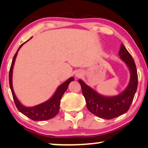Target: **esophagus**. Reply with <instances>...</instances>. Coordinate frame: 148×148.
<instances>
[{
	"label": "esophagus",
	"mask_w": 148,
	"mask_h": 148,
	"mask_svg": "<svg viewBox=\"0 0 148 148\" xmlns=\"http://www.w3.org/2000/svg\"><path fill=\"white\" fill-rule=\"evenodd\" d=\"M82 75V72L81 71H77L75 73V77H81Z\"/></svg>",
	"instance_id": "1"
}]
</instances>
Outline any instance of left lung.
I'll return each mask as SVG.
<instances>
[{"label": "left lung", "instance_id": "8db88e82", "mask_svg": "<svg viewBox=\"0 0 148 148\" xmlns=\"http://www.w3.org/2000/svg\"><path fill=\"white\" fill-rule=\"evenodd\" d=\"M119 54L128 66L131 74L128 86L120 94L111 97L104 96L86 85L82 79H79L88 110L102 119H112L127 112L137 91L138 76L134 60L123 44Z\"/></svg>", "mask_w": 148, "mask_h": 148}]
</instances>
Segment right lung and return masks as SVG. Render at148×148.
Listing matches in <instances>:
<instances>
[{
    "instance_id": "right-lung-1",
    "label": "right lung",
    "mask_w": 148,
    "mask_h": 148,
    "mask_svg": "<svg viewBox=\"0 0 148 148\" xmlns=\"http://www.w3.org/2000/svg\"><path fill=\"white\" fill-rule=\"evenodd\" d=\"M25 42H24L23 44H22L21 45L19 46V49L17 50V52L15 53V56H14L13 57V59L12 60L11 66L9 71V86L12 92V95H13L14 102H15L16 107L17 108L18 110H19L20 112H21L22 114H23L25 116L29 117V118L31 119L32 120H49V119H52L58 114L60 108V100H61L62 95L64 94V92H65V91L66 90V89H67L70 83L72 81L74 80V78L71 77L68 79L66 82H64L63 84L60 85L55 93H54L53 96H52V98H50L48 100L46 101V102L42 103V104H38L37 106L32 107H26L25 106H23L17 98L15 93H14L13 88V69L18 51H19V50Z\"/></svg>"
}]
</instances>
